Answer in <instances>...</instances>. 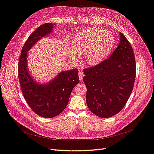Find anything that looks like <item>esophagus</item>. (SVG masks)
<instances>
[{
	"label": "esophagus",
	"mask_w": 154,
	"mask_h": 154,
	"mask_svg": "<svg viewBox=\"0 0 154 154\" xmlns=\"http://www.w3.org/2000/svg\"><path fill=\"white\" fill-rule=\"evenodd\" d=\"M78 75H79V78H80V80H82L83 78H84V74L82 72H80L78 73Z\"/></svg>",
	"instance_id": "esophagus-1"
}]
</instances>
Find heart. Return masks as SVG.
I'll return each mask as SVG.
<instances>
[{
    "instance_id": "1",
    "label": "heart",
    "mask_w": 154,
    "mask_h": 154,
    "mask_svg": "<svg viewBox=\"0 0 154 154\" xmlns=\"http://www.w3.org/2000/svg\"><path fill=\"white\" fill-rule=\"evenodd\" d=\"M114 45V38L109 32L90 28L78 33L73 41L72 54L76 60L79 54H85L91 65L100 63L109 54Z\"/></svg>"
}]
</instances>
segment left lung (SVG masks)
<instances>
[{"label":"left lung","mask_w":154,"mask_h":154,"mask_svg":"<svg viewBox=\"0 0 154 154\" xmlns=\"http://www.w3.org/2000/svg\"><path fill=\"white\" fill-rule=\"evenodd\" d=\"M84 72L90 111L101 118L119 113L132 92L136 75L134 51L126 37L120 32V43L111 56Z\"/></svg>","instance_id":"left-lung-1"}]
</instances>
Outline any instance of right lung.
Segmentation results:
<instances>
[{"label":"right lung","instance_id":"1","mask_svg":"<svg viewBox=\"0 0 154 154\" xmlns=\"http://www.w3.org/2000/svg\"><path fill=\"white\" fill-rule=\"evenodd\" d=\"M53 24L45 23L28 37L19 57L18 76L22 93L35 113L44 118H52L67 107L73 88L79 83L78 69L61 71L51 82L39 84L33 79L27 64L29 50L42 37L51 34Z\"/></svg>","mask_w":154,"mask_h":154}]
</instances>
